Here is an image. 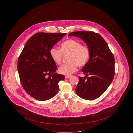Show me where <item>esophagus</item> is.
Segmentation results:
<instances>
[{"mask_svg":"<svg viewBox=\"0 0 133 133\" xmlns=\"http://www.w3.org/2000/svg\"><path fill=\"white\" fill-rule=\"evenodd\" d=\"M70 77H71V75H66V76H65V78H69Z\"/></svg>","mask_w":133,"mask_h":133,"instance_id":"1","label":"esophagus"}]
</instances>
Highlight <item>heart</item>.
<instances>
[{
	"label": "heart",
	"mask_w": 133,
	"mask_h": 133,
	"mask_svg": "<svg viewBox=\"0 0 133 133\" xmlns=\"http://www.w3.org/2000/svg\"><path fill=\"white\" fill-rule=\"evenodd\" d=\"M50 54L53 61L57 64L61 63L63 54L69 55V63L60 67L58 72L61 74L70 75L77 71L78 66L81 67L88 63L90 51L88 46L82 45L81 42L74 39H69L60 44V49L52 48Z\"/></svg>",
	"instance_id": "b5f03b06"
}]
</instances>
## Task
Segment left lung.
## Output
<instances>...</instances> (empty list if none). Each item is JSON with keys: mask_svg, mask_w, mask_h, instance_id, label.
<instances>
[{"mask_svg": "<svg viewBox=\"0 0 133 133\" xmlns=\"http://www.w3.org/2000/svg\"><path fill=\"white\" fill-rule=\"evenodd\" d=\"M68 36L82 39L90 51L88 62L82 69L86 76L79 77V83L75 88L76 94L85 100H95L105 92L113 80V54L105 40L94 32H73Z\"/></svg>", "mask_w": 133, "mask_h": 133, "instance_id": "8db88e82", "label": "left lung"}]
</instances>
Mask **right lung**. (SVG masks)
Masks as SVG:
<instances>
[{
  "mask_svg": "<svg viewBox=\"0 0 133 133\" xmlns=\"http://www.w3.org/2000/svg\"><path fill=\"white\" fill-rule=\"evenodd\" d=\"M66 33L39 32L26 42L18 60L20 82L26 92L39 101L50 99L59 90L64 75L55 73L57 66L50 50Z\"/></svg>",
  "mask_w": 133,
  "mask_h": 133,
  "instance_id": "add662e5",
  "label": "right lung"
}]
</instances>
